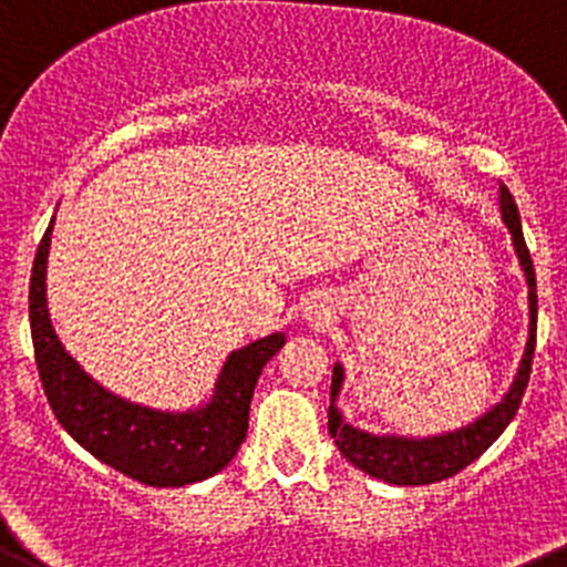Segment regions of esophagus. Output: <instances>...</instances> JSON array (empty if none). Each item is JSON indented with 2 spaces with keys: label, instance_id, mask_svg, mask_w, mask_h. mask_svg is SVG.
I'll use <instances>...</instances> for the list:
<instances>
[{
  "label": "esophagus",
  "instance_id": "esophagus-1",
  "mask_svg": "<svg viewBox=\"0 0 567 567\" xmlns=\"http://www.w3.org/2000/svg\"><path fill=\"white\" fill-rule=\"evenodd\" d=\"M305 318L310 327L323 329L329 323V318H332V307L323 305V301H312V305L305 310Z\"/></svg>",
  "mask_w": 567,
  "mask_h": 567
}]
</instances>
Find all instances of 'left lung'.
Listing matches in <instances>:
<instances>
[{"mask_svg": "<svg viewBox=\"0 0 567 567\" xmlns=\"http://www.w3.org/2000/svg\"><path fill=\"white\" fill-rule=\"evenodd\" d=\"M502 221L507 224L509 235H513L515 255H518L520 268H524L526 285H529V340H526L524 357H520L518 373H515L513 384L504 393L493 410L476 417L474 423L463 426L457 432H446V435L435 437H401V435H371L349 421H343V412L338 410V395L343 388L346 371L340 362L332 368V393H329V435L334 437V446L340 449L346 460L354 468L365 471L373 480H382L388 485H432V482H443L449 476L460 474L468 468L474 460H480L493 443L498 441L509 421L518 412L524 390L529 384L532 373V354H535V338H537V282H535V266H532L529 249H526L524 229H520L518 207H515L513 194L507 185H502Z\"/></svg>", "mask_w": 567, "mask_h": 567, "instance_id": "left-lung-1", "label": "left lung"}]
</instances>
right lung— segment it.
<instances>
[{
  "label": "right lung",
  "instance_id": "1",
  "mask_svg": "<svg viewBox=\"0 0 567 567\" xmlns=\"http://www.w3.org/2000/svg\"><path fill=\"white\" fill-rule=\"evenodd\" d=\"M54 218L38 246L30 279V329L49 406L65 432L110 468L150 487H185L216 476L238 454L262 365L285 346L274 332L233 351L210 401L185 412L155 410L93 382L54 334L47 307V262Z\"/></svg>",
  "mask_w": 567,
  "mask_h": 567
}]
</instances>
